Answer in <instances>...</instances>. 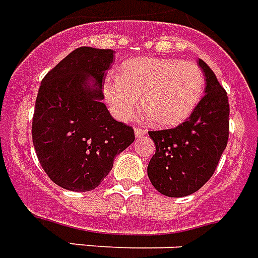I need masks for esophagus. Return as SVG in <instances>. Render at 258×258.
<instances>
[{
    "label": "esophagus",
    "instance_id": "1",
    "mask_svg": "<svg viewBox=\"0 0 258 258\" xmlns=\"http://www.w3.org/2000/svg\"><path fill=\"white\" fill-rule=\"evenodd\" d=\"M146 134H147V130L141 128V127H135V135H137V138L143 137V135H146Z\"/></svg>",
    "mask_w": 258,
    "mask_h": 258
}]
</instances>
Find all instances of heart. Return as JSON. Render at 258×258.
I'll return each mask as SVG.
<instances>
[{"label": "heart", "instance_id": "1", "mask_svg": "<svg viewBox=\"0 0 258 258\" xmlns=\"http://www.w3.org/2000/svg\"><path fill=\"white\" fill-rule=\"evenodd\" d=\"M204 91L205 75L200 67L166 57L128 60L121 66L120 76L109 74L103 83L105 100L117 119L133 117L141 99L146 115L162 127L186 120Z\"/></svg>", "mask_w": 258, "mask_h": 258}]
</instances>
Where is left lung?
<instances>
[{
	"label": "left lung",
	"instance_id": "1",
	"mask_svg": "<svg viewBox=\"0 0 258 258\" xmlns=\"http://www.w3.org/2000/svg\"><path fill=\"white\" fill-rule=\"evenodd\" d=\"M206 79L205 96L174 128L149 131L155 154L147 167L151 183L167 197L198 191L216 171L229 139V101L210 67L200 58Z\"/></svg>",
	"mask_w": 258,
	"mask_h": 258
}]
</instances>
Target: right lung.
Segmentation results:
<instances>
[{"label":"right lung","instance_id":"obj_1","mask_svg":"<svg viewBox=\"0 0 258 258\" xmlns=\"http://www.w3.org/2000/svg\"><path fill=\"white\" fill-rule=\"evenodd\" d=\"M112 49L82 46L62 58L38 88L32 139L46 175L71 191H89L108 175L117 154L135 141L131 125L116 121L101 99ZM91 77L95 84H86Z\"/></svg>","mask_w":258,"mask_h":258}]
</instances>
